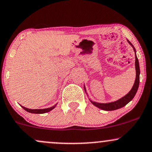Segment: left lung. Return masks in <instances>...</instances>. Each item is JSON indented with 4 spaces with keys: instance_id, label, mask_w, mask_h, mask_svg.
Returning <instances> with one entry per match:
<instances>
[{
    "instance_id": "1",
    "label": "left lung",
    "mask_w": 152,
    "mask_h": 152,
    "mask_svg": "<svg viewBox=\"0 0 152 152\" xmlns=\"http://www.w3.org/2000/svg\"><path fill=\"white\" fill-rule=\"evenodd\" d=\"M129 45L132 47L133 49H134L135 52V69H136V78H135V81L134 85H133L132 88L130 90V91L125 95V96L122 97V98H120L118 100L114 102H111V103H96V102L92 101L91 100V103H93V105L96 106L98 108L103 110H107V111H111V110H118L121 108V107H124L127 105V103H129L134 98V97L136 94L137 91L138 90L139 88V84H140V65H139V61L138 58L137 57L136 55V49H134V46L132 45V43L129 40H127Z\"/></svg>"
}]
</instances>
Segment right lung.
<instances>
[{"instance_id":"right-lung-1","label":"right lung","mask_w":152,"mask_h":152,"mask_svg":"<svg viewBox=\"0 0 152 152\" xmlns=\"http://www.w3.org/2000/svg\"><path fill=\"white\" fill-rule=\"evenodd\" d=\"M56 105H54V106H52V107H49V108H45V109H29V108H27V107H24V106H22L23 107V108L25 110H26L27 112H29L30 113H34V114H43V113H48L49 111H51L52 110H53L54 108V107H56Z\"/></svg>"}]
</instances>
